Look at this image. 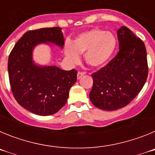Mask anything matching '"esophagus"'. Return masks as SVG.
<instances>
[{
    "instance_id": "esophagus-1",
    "label": "esophagus",
    "mask_w": 155,
    "mask_h": 155,
    "mask_svg": "<svg viewBox=\"0 0 155 155\" xmlns=\"http://www.w3.org/2000/svg\"><path fill=\"white\" fill-rule=\"evenodd\" d=\"M84 74H85L84 72H78V75H77V78H78V79L79 80V79H80L82 76H84Z\"/></svg>"
}]
</instances>
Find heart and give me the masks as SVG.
Instances as JSON below:
<instances>
[{
  "label": "heart",
  "instance_id": "heart-1",
  "mask_svg": "<svg viewBox=\"0 0 155 155\" xmlns=\"http://www.w3.org/2000/svg\"><path fill=\"white\" fill-rule=\"evenodd\" d=\"M117 41L110 31L93 28L79 34L73 43L67 42L64 54L71 63L80 60V53H84V61L91 68H98L105 65L116 50Z\"/></svg>",
  "mask_w": 155,
  "mask_h": 155
}]
</instances>
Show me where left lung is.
<instances>
[{"instance_id":"left-lung-1","label":"left lung","mask_w":155,"mask_h":155,"mask_svg":"<svg viewBox=\"0 0 155 155\" xmlns=\"http://www.w3.org/2000/svg\"><path fill=\"white\" fill-rule=\"evenodd\" d=\"M117 37V55L91 74L90 100L102 110L125 107L141 91L148 74L147 51L141 39L126 26L119 28Z\"/></svg>"}]
</instances>
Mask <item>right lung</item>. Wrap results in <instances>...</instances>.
Listing matches in <instances>:
<instances>
[{
	"label": "right lung",
	"instance_id": "1",
	"mask_svg": "<svg viewBox=\"0 0 155 155\" xmlns=\"http://www.w3.org/2000/svg\"><path fill=\"white\" fill-rule=\"evenodd\" d=\"M53 43L63 49L61 28L28 31L17 42L8 57V76L14 97L19 105L34 114H55L66 104L69 91L77 81L78 71H64L57 66L37 65L34 48Z\"/></svg>",
	"mask_w": 155,
	"mask_h": 155
}]
</instances>
